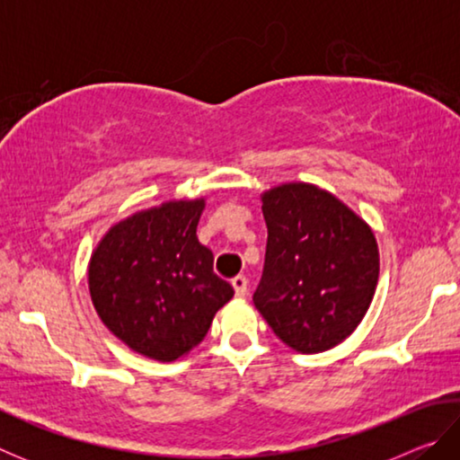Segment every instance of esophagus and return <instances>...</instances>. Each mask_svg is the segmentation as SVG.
Listing matches in <instances>:
<instances>
[{"label":"esophagus","instance_id":"obj_1","mask_svg":"<svg viewBox=\"0 0 460 460\" xmlns=\"http://www.w3.org/2000/svg\"><path fill=\"white\" fill-rule=\"evenodd\" d=\"M231 286H233V290H235V296H239V298H243V296L247 294V278L245 276L233 278Z\"/></svg>","mask_w":460,"mask_h":460}]
</instances>
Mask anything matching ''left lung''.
<instances>
[{"mask_svg": "<svg viewBox=\"0 0 460 460\" xmlns=\"http://www.w3.org/2000/svg\"><path fill=\"white\" fill-rule=\"evenodd\" d=\"M261 211L268 247L253 305L294 351H329L369 310L379 279L376 235L353 208L310 182L263 190Z\"/></svg>", "mask_w": 460, "mask_h": 460, "instance_id": "obj_1", "label": "left lung"}]
</instances>
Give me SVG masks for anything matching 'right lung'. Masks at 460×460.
I'll return each mask as SVG.
<instances>
[{"label":"right lung","mask_w":460,"mask_h":460,"mask_svg":"<svg viewBox=\"0 0 460 460\" xmlns=\"http://www.w3.org/2000/svg\"><path fill=\"white\" fill-rule=\"evenodd\" d=\"M205 199L166 200L109 227L89 260V294L131 351L170 363L207 337L233 288L197 237Z\"/></svg>","instance_id":"obj_1"}]
</instances>
